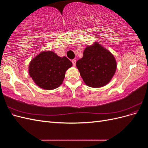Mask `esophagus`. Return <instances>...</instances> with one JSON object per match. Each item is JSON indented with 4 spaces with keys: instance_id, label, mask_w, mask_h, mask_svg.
Returning a JSON list of instances; mask_svg holds the SVG:
<instances>
[{
    "instance_id": "obj_1",
    "label": "esophagus",
    "mask_w": 148,
    "mask_h": 148,
    "mask_svg": "<svg viewBox=\"0 0 148 148\" xmlns=\"http://www.w3.org/2000/svg\"><path fill=\"white\" fill-rule=\"evenodd\" d=\"M71 62H72V64H73V66H75L76 65V62H77V61H76L75 59H73V60H71Z\"/></svg>"
}]
</instances>
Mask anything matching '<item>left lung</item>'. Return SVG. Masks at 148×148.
Returning a JSON list of instances; mask_svg holds the SVG:
<instances>
[{
  "instance_id": "8db88e82",
  "label": "left lung",
  "mask_w": 148,
  "mask_h": 148,
  "mask_svg": "<svg viewBox=\"0 0 148 148\" xmlns=\"http://www.w3.org/2000/svg\"><path fill=\"white\" fill-rule=\"evenodd\" d=\"M76 65L85 84L92 88L108 84L117 69L114 55L98 42L85 48L83 57Z\"/></svg>"
}]
</instances>
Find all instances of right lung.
Returning a JSON list of instances; mask_svg holds the SVG:
<instances>
[{
  "instance_id": "right-lung-1",
  "label": "right lung",
  "mask_w": 148,
  "mask_h": 148,
  "mask_svg": "<svg viewBox=\"0 0 148 148\" xmlns=\"http://www.w3.org/2000/svg\"><path fill=\"white\" fill-rule=\"evenodd\" d=\"M71 66V62L65 56L60 57L51 51H42L29 62L28 71L39 88L52 90L60 86L66 71Z\"/></svg>"
}]
</instances>
